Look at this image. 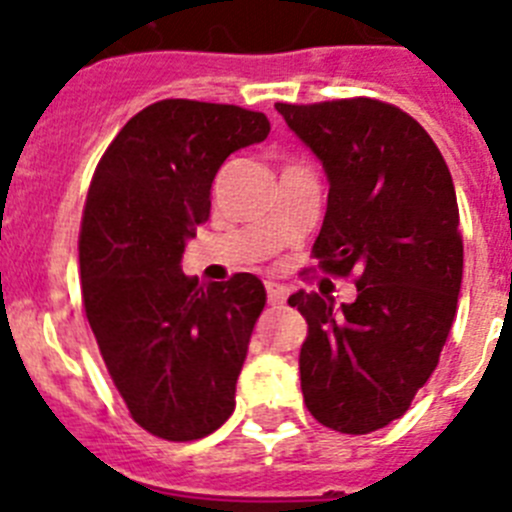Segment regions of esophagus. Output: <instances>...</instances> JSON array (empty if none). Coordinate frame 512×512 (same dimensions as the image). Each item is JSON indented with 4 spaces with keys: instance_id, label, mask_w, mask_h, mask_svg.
Instances as JSON below:
<instances>
[{
    "instance_id": "1",
    "label": "esophagus",
    "mask_w": 512,
    "mask_h": 512,
    "mask_svg": "<svg viewBox=\"0 0 512 512\" xmlns=\"http://www.w3.org/2000/svg\"><path fill=\"white\" fill-rule=\"evenodd\" d=\"M265 291H268V301L270 304H286L288 299V286H283V283H275V281H268L265 283Z\"/></svg>"
}]
</instances>
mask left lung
<instances>
[{
	"label": "left lung",
	"mask_w": 512,
	"mask_h": 512,
	"mask_svg": "<svg viewBox=\"0 0 512 512\" xmlns=\"http://www.w3.org/2000/svg\"><path fill=\"white\" fill-rule=\"evenodd\" d=\"M275 110L330 182L311 255L327 273L358 275V299L340 309L314 291L288 299L309 324L299 355L304 402L337 433H373L410 410L456 317L464 242L451 172L428 131L389 102Z\"/></svg>",
	"instance_id": "left-lung-1"
}]
</instances>
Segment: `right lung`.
<instances>
[{"label":"right lung","instance_id":"add662e5","mask_svg":"<svg viewBox=\"0 0 512 512\" xmlns=\"http://www.w3.org/2000/svg\"><path fill=\"white\" fill-rule=\"evenodd\" d=\"M262 113L159 100L105 149L84 203L79 273L87 322L141 428L198 441L234 412V391L265 286L252 273L201 286L180 262L211 213L229 154L268 139Z\"/></svg>","mask_w":512,"mask_h":512}]
</instances>
